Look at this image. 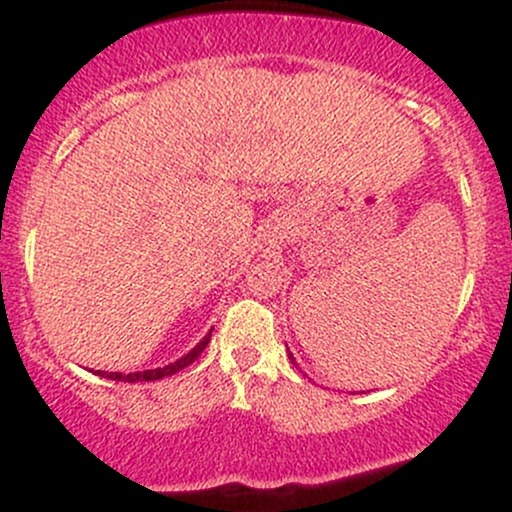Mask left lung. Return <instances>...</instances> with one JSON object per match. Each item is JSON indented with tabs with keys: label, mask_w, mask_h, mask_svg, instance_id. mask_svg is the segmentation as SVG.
<instances>
[{
	"label": "left lung",
	"mask_w": 512,
	"mask_h": 512,
	"mask_svg": "<svg viewBox=\"0 0 512 512\" xmlns=\"http://www.w3.org/2000/svg\"><path fill=\"white\" fill-rule=\"evenodd\" d=\"M291 356V354H289ZM291 361H293V356H291ZM293 363H296V361H293Z\"/></svg>",
	"instance_id": "1"
}]
</instances>
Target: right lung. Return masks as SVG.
<instances>
[{
  "label": "right lung",
  "mask_w": 512,
  "mask_h": 512,
  "mask_svg": "<svg viewBox=\"0 0 512 512\" xmlns=\"http://www.w3.org/2000/svg\"><path fill=\"white\" fill-rule=\"evenodd\" d=\"M209 339H211V334H207V337H204L202 342H199L195 349L190 351V354L182 356L180 361L170 363V366L154 368V370H144V373H127V375H122V373H101V370H98V375H105V378H110V380H125V383H139V380H161V378H166V375H173V373H178V370L190 366V363L195 361V358L202 354L204 349H207Z\"/></svg>",
  "instance_id": "right-lung-1"
}]
</instances>
